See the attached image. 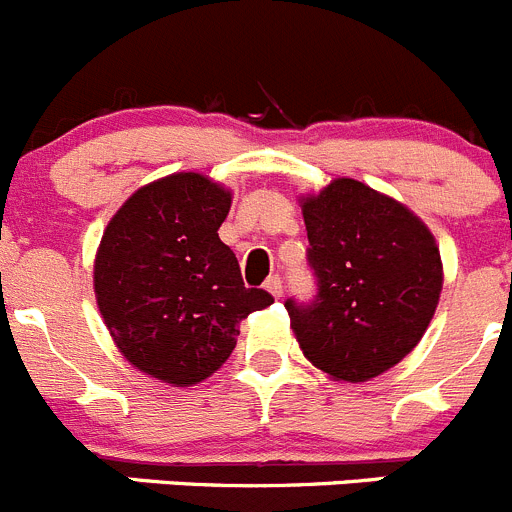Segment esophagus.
Segmentation results:
<instances>
[{
    "instance_id": "obj_1",
    "label": "esophagus",
    "mask_w": 512,
    "mask_h": 512,
    "mask_svg": "<svg viewBox=\"0 0 512 512\" xmlns=\"http://www.w3.org/2000/svg\"><path fill=\"white\" fill-rule=\"evenodd\" d=\"M265 290L272 295V298H283V280H280L278 275H272V278H267Z\"/></svg>"
}]
</instances>
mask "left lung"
Returning <instances> with one entry per match:
<instances>
[{
  "instance_id": "left-lung-1",
  "label": "left lung",
  "mask_w": 512,
  "mask_h": 512,
  "mask_svg": "<svg viewBox=\"0 0 512 512\" xmlns=\"http://www.w3.org/2000/svg\"><path fill=\"white\" fill-rule=\"evenodd\" d=\"M310 303H285L310 364L336 381H369L422 341L439 293L442 257L427 224L356 179H333L300 199Z\"/></svg>"
}]
</instances>
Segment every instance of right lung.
I'll use <instances>...</instances> for the list:
<instances>
[{
    "label": "right lung",
    "mask_w": 512,
    "mask_h": 512,
    "mask_svg": "<svg viewBox=\"0 0 512 512\" xmlns=\"http://www.w3.org/2000/svg\"><path fill=\"white\" fill-rule=\"evenodd\" d=\"M232 191L179 171L141 186L113 214L95 255L105 328L128 364L164 384L191 386L229 358L240 321L272 295L245 288L217 229Z\"/></svg>",
    "instance_id": "add662e5"
}]
</instances>
